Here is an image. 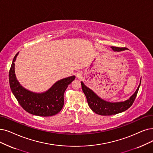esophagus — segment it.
Segmentation results:
<instances>
[{"label": "esophagus", "mask_w": 153, "mask_h": 153, "mask_svg": "<svg viewBox=\"0 0 153 153\" xmlns=\"http://www.w3.org/2000/svg\"><path fill=\"white\" fill-rule=\"evenodd\" d=\"M80 73H77V74H76V76H77V77H80Z\"/></svg>", "instance_id": "34e87169"}]
</instances>
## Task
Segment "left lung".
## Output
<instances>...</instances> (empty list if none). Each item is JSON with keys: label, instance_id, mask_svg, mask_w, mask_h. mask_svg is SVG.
<instances>
[{"label": "left lung", "instance_id": "obj_1", "mask_svg": "<svg viewBox=\"0 0 153 153\" xmlns=\"http://www.w3.org/2000/svg\"><path fill=\"white\" fill-rule=\"evenodd\" d=\"M111 48L114 51H122L126 49V48H119L114 46H112ZM140 82H141V80H140ZM81 84L82 90L87 97V102L90 108L95 113L99 115H112L123 112L131 107L137 96L140 82L135 93L130 97L129 99L124 102L116 103L108 102L101 99L92 90L85 86L82 82H81Z\"/></svg>", "mask_w": 153, "mask_h": 153}]
</instances>
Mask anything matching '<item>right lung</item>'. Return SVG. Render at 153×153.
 Segmentation results:
<instances>
[{
  "instance_id": "add662e5",
  "label": "right lung",
  "mask_w": 153,
  "mask_h": 153,
  "mask_svg": "<svg viewBox=\"0 0 153 153\" xmlns=\"http://www.w3.org/2000/svg\"><path fill=\"white\" fill-rule=\"evenodd\" d=\"M18 53L13 59L9 73L10 87L17 102L26 112L33 115L50 117L57 114L64 105L65 91L75 76H71L58 81L44 93L31 92L24 88L16 79L14 62Z\"/></svg>"
}]
</instances>
